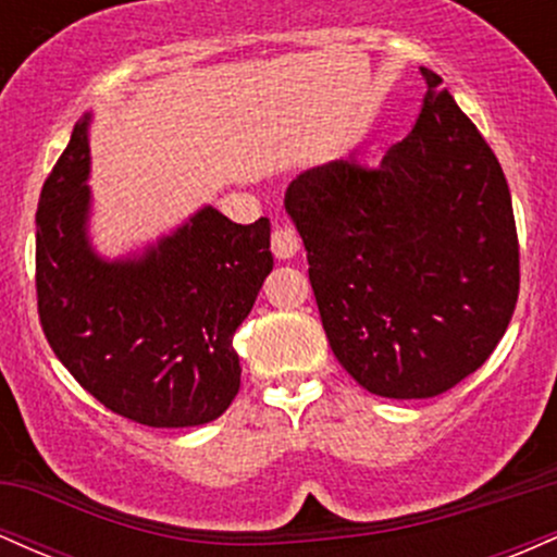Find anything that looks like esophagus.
<instances>
[{
    "label": "esophagus",
    "instance_id": "esophagus-1",
    "mask_svg": "<svg viewBox=\"0 0 557 557\" xmlns=\"http://www.w3.org/2000/svg\"><path fill=\"white\" fill-rule=\"evenodd\" d=\"M300 240L290 227H277L272 233V253L277 259H293L298 253Z\"/></svg>",
    "mask_w": 557,
    "mask_h": 557
}]
</instances>
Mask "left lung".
<instances>
[{"mask_svg": "<svg viewBox=\"0 0 557 557\" xmlns=\"http://www.w3.org/2000/svg\"><path fill=\"white\" fill-rule=\"evenodd\" d=\"M380 168L300 172L285 212L335 359L369 393L434 398L476 372L513 317L519 238L503 168L443 78Z\"/></svg>", "mask_w": 557, "mask_h": 557, "instance_id": "1", "label": "left lung"}]
</instances>
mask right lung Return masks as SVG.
I'll list each match as a JSON object with an SVG mask.
<instances>
[{
  "label": "right lung",
  "instance_id": "1",
  "mask_svg": "<svg viewBox=\"0 0 557 557\" xmlns=\"http://www.w3.org/2000/svg\"><path fill=\"white\" fill-rule=\"evenodd\" d=\"M94 114L75 123L36 212L38 317L83 389L146 426L209 424L240 387L233 335L272 272L270 220L235 225L201 207L140 251L94 248Z\"/></svg>",
  "mask_w": 557,
  "mask_h": 557
}]
</instances>
